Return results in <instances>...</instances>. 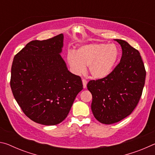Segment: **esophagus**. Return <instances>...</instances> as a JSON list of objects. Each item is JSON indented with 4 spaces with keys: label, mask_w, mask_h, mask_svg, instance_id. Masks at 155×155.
I'll return each mask as SVG.
<instances>
[{
    "label": "esophagus",
    "mask_w": 155,
    "mask_h": 155,
    "mask_svg": "<svg viewBox=\"0 0 155 155\" xmlns=\"http://www.w3.org/2000/svg\"><path fill=\"white\" fill-rule=\"evenodd\" d=\"M83 82V88H86L87 87V81H86L85 79H83L82 80Z\"/></svg>",
    "instance_id": "esophagus-1"
}]
</instances>
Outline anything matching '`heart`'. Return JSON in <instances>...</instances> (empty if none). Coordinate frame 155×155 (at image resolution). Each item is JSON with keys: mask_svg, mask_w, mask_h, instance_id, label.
I'll return each mask as SVG.
<instances>
[{"mask_svg": "<svg viewBox=\"0 0 155 155\" xmlns=\"http://www.w3.org/2000/svg\"><path fill=\"white\" fill-rule=\"evenodd\" d=\"M118 56V49L115 44L94 43L79 47L76 52L68 51L66 59L74 74H83L88 65L91 77L101 79L112 72Z\"/></svg>", "mask_w": 155, "mask_h": 155, "instance_id": "heart-1", "label": "heart"}]
</instances>
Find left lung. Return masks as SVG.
<instances>
[{
    "label": "left lung",
    "mask_w": 155,
    "mask_h": 155,
    "mask_svg": "<svg viewBox=\"0 0 155 155\" xmlns=\"http://www.w3.org/2000/svg\"><path fill=\"white\" fill-rule=\"evenodd\" d=\"M122 47L119 64L107 77L90 81L91 108L100 122L111 124L129 115L140 101L145 84L146 70L140 53L127 41L114 40Z\"/></svg>",
    "instance_id": "8db88e82"
}]
</instances>
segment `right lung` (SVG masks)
Segmentation results:
<instances>
[{"mask_svg": "<svg viewBox=\"0 0 155 155\" xmlns=\"http://www.w3.org/2000/svg\"><path fill=\"white\" fill-rule=\"evenodd\" d=\"M64 35L33 40L14 58L10 85L22 111L33 122L56 125L65 119L77 94L81 78L68 70L61 56Z\"/></svg>", "mask_w": 155, "mask_h": 155, "instance_id": "obj_1", "label": "right lung"}]
</instances>
